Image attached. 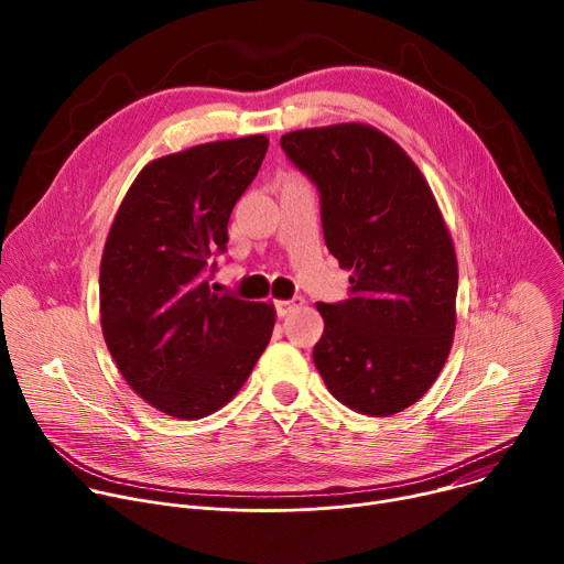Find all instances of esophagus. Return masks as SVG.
Returning a JSON list of instances; mask_svg holds the SVG:
<instances>
[{
  "instance_id": "obj_1",
  "label": "esophagus",
  "mask_w": 564,
  "mask_h": 564,
  "mask_svg": "<svg viewBox=\"0 0 564 564\" xmlns=\"http://www.w3.org/2000/svg\"><path fill=\"white\" fill-rule=\"evenodd\" d=\"M296 305H301V303H296V301H288V299H281V301H276V303H274V307H276V314H279V316H288Z\"/></svg>"
}]
</instances>
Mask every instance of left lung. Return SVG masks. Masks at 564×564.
<instances>
[{"label":"left lung","mask_w":564,"mask_h":564,"mask_svg":"<svg viewBox=\"0 0 564 564\" xmlns=\"http://www.w3.org/2000/svg\"><path fill=\"white\" fill-rule=\"evenodd\" d=\"M281 147L318 189L330 254L352 270L350 299L316 303L314 366L348 409L401 413L435 383L455 333L457 259L435 196L370 124L290 131Z\"/></svg>","instance_id":"left-lung-1"}]
</instances>
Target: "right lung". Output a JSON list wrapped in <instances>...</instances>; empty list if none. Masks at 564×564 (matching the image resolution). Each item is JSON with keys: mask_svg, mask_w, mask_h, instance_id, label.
Masks as SVG:
<instances>
[{"mask_svg": "<svg viewBox=\"0 0 564 564\" xmlns=\"http://www.w3.org/2000/svg\"><path fill=\"white\" fill-rule=\"evenodd\" d=\"M270 140L246 135L155 158L138 174L100 263V321L124 381L147 404L200 420L240 390L263 355L274 305L209 285L236 200Z\"/></svg>", "mask_w": 564, "mask_h": 564, "instance_id": "1", "label": "right lung"}]
</instances>
